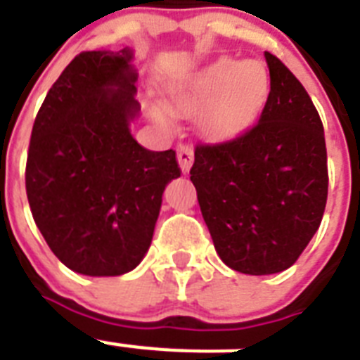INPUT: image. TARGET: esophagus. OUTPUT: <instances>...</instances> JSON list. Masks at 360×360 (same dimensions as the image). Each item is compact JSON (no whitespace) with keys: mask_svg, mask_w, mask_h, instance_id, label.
<instances>
[{"mask_svg":"<svg viewBox=\"0 0 360 360\" xmlns=\"http://www.w3.org/2000/svg\"><path fill=\"white\" fill-rule=\"evenodd\" d=\"M178 163L184 173H187L193 165V148L189 145H178Z\"/></svg>","mask_w":360,"mask_h":360,"instance_id":"obj_1","label":"esophagus"}]
</instances>
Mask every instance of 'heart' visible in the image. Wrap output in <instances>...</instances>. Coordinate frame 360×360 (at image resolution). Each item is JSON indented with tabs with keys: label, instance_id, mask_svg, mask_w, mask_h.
<instances>
[{
	"label": "heart",
	"instance_id": "b5f03b06",
	"mask_svg": "<svg viewBox=\"0 0 360 360\" xmlns=\"http://www.w3.org/2000/svg\"><path fill=\"white\" fill-rule=\"evenodd\" d=\"M270 94V77L257 60H236L222 56L169 88V101L178 114L202 112L200 130L212 141H228L250 129ZM153 115L165 123L162 106Z\"/></svg>",
	"mask_w": 360,
	"mask_h": 360
}]
</instances>
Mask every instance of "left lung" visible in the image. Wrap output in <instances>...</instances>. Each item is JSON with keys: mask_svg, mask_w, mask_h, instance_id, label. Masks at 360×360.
Listing matches in <instances>:
<instances>
[{"mask_svg": "<svg viewBox=\"0 0 360 360\" xmlns=\"http://www.w3.org/2000/svg\"><path fill=\"white\" fill-rule=\"evenodd\" d=\"M265 58L270 94L257 124L224 143L197 145L189 171L217 254L252 276L296 263L322 222L329 182L313 101L278 56Z\"/></svg>", "mask_w": 360, "mask_h": 360, "instance_id": "1", "label": "left lung"}]
</instances>
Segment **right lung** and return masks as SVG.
<instances>
[{
    "label": "right lung",
    "mask_w": 360,
    "mask_h": 360,
    "mask_svg": "<svg viewBox=\"0 0 360 360\" xmlns=\"http://www.w3.org/2000/svg\"><path fill=\"white\" fill-rule=\"evenodd\" d=\"M132 51H84L38 110L27 154L32 219L53 254L84 276H121L153 240L163 189L180 176L176 153L147 150L130 134L138 115Z\"/></svg>",
    "instance_id": "1"
}]
</instances>
